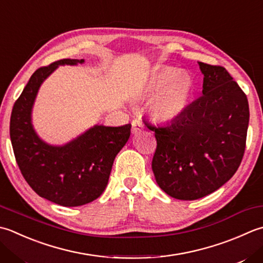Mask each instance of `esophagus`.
<instances>
[{
	"mask_svg": "<svg viewBox=\"0 0 263 263\" xmlns=\"http://www.w3.org/2000/svg\"><path fill=\"white\" fill-rule=\"evenodd\" d=\"M142 128H143V125L140 121L135 120L132 122V133L133 135H138L139 132H141Z\"/></svg>",
	"mask_w": 263,
	"mask_h": 263,
	"instance_id": "esophagus-1",
	"label": "esophagus"
}]
</instances>
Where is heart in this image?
Wrapping results in <instances>:
<instances>
[{
    "mask_svg": "<svg viewBox=\"0 0 263 263\" xmlns=\"http://www.w3.org/2000/svg\"><path fill=\"white\" fill-rule=\"evenodd\" d=\"M194 92L192 77L170 67L153 73L142 86L143 97H154L149 112L158 122H172L181 116L192 101Z\"/></svg>",
    "mask_w": 263,
    "mask_h": 263,
    "instance_id": "b5f03b06",
    "label": "heart"
}]
</instances>
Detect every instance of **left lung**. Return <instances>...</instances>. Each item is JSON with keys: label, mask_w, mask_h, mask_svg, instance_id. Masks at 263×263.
<instances>
[{"label": "left lung", "mask_w": 263, "mask_h": 263, "mask_svg": "<svg viewBox=\"0 0 263 263\" xmlns=\"http://www.w3.org/2000/svg\"><path fill=\"white\" fill-rule=\"evenodd\" d=\"M203 96L177 120L146 126L157 147L152 168L168 196L194 200L218 190L237 171L248 135L249 101L226 68L198 63Z\"/></svg>", "instance_id": "left-lung-1"}]
</instances>
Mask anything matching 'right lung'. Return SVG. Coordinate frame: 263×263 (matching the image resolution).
<instances>
[{
  "label": "right lung",
  "instance_id": "1",
  "mask_svg": "<svg viewBox=\"0 0 263 263\" xmlns=\"http://www.w3.org/2000/svg\"><path fill=\"white\" fill-rule=\"evenodd\" d=\"M83 63L63 59L39 68L14 102L10 120L15 161L26 181L39 196L68 208L91 203L104 193L114 159L131 133V124H97L61 146L50 145L36 133L32 111L41 85L59 66Z\"/></svg>",
  "mask_w": 263,
  "mask_h": 263
}]
</instances>
